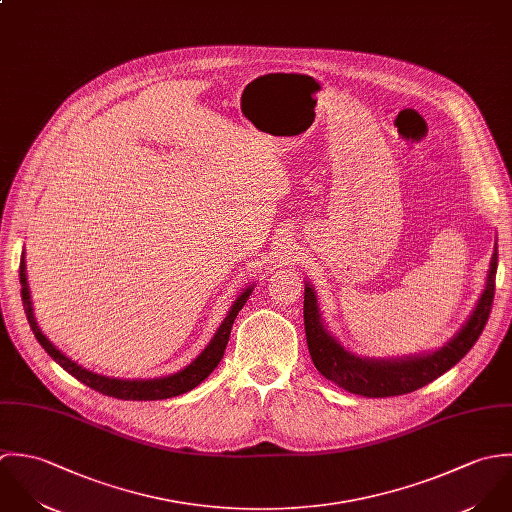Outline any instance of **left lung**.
Here are the masks:
<instances>
[{"instance_id":"obj_1","label":"left lung","mask_w":512,"mask_h":512,"mask_svg":"<svg viewBox=\"0 0 512 512\" xmlns=\"http://www.w3.org/2000/svg\"><path fill=\"white\" fill-rule=\"evenodd\" d=\"M497 255L499 253L495 245L485 291L461 330L435 352L396 360L364 358L346 350L324 326L316 293L305 283V332L308 352L316 370L336 386L364 398L404 396L433 382L449 368H453L479 340L495 299V277L499 261Z\"/></svg>"}]
</instances>
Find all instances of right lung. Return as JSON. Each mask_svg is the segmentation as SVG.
I'll return each mask as SVG.
<instances>
[{
  "label": "right lung",
  "mask_w": 512,
  "mask_h": 512,
  "mask_svg": "<svg viewBox=\"0 0 512 512\" xmlns=\"http://www.w3.org/2000/svg\"><path fill=\"white\" fill-rule=\"evenodd\" d=\"M19 283H21V301L23 308L29 320V326L37 338V342L45 348V352L63 368L67 370L71 376H75L79 382H83L85 386L101 392L103 396L110 398H118V400H132V402H152V400H166V398H174V396H182L190 390H194L196 386H200L205 378L217 368V364L223 358L229 334H231V326L233 320L237 318V312L247 303L253 285H249L229 308L227 316L223 318V322L219 324L217 332L213 334V338L209 340V344L205 346L204 352L192 362L188 364L184 370L172 374V376H164V378H154V380H120V378H108L103 374L91 372L83 366H79L77 362H73L69 356H65L59 348L53 346V342L41 332V328L37 326L33 307H31V295H29V285H27V273H25V257L21 255V263H19Z\"/></svg>",
  "instance_id": "add662e5"
}]
</instances>
